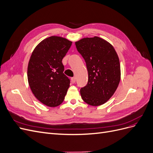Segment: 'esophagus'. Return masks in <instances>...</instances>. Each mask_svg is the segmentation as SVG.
Here are the masks:
<instances>
[{
  "mask_svg": "<svg viewBox=\"0 0 153 153\" xmlns=\"http://www.w3.org/2000/svg\"><path fill=\"white\" fill-rule=\"evenodd\" d=\"M71 82L73 83V84H74V83H75L76 82V77H73L71 78Z\"/></svg>",
  "mask_w": 153,
  "mask_h": 153,
  "instance_id": "1",
  "label": "esophagus"
}]
</instances>
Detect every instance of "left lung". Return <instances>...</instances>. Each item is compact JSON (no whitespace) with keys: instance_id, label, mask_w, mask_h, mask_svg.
I'll return each instance as SVG.
<instances>
[{"instance_id":"8db88e82","label":"left lung","mask_w":153,"mask_h":153,"mask_svg":"<svg viewBox=\"0 0 153 153\" xmlns=\"http://www.w3.org/2000/svg\"><path fill=\"white\" fill-rule=\"evenodd\" d=\"M75 45L88 71L87 84L80 89L82 98L92 106L103 105L113 96L121 80L117 52L108 41L97 36L82 38Z\"/></svg>"}]
</instances>
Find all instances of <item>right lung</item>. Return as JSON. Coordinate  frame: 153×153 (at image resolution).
<instances>
[{"label":"right lung","instance_id":"right-lung-1","mask_svg":"<svg viewBox=\"0 0 153 153\" xmlns=\"http://www.w3.org/2000/svg\"><path fill=\"white\" fill-rule=\"evenodd\" d=\"M72 42L60 36H50L36 46L27 68V78L32 93L50 107L61 105L70 84L63 71L62 61Z\"/></svg>","mask_w":153,"mask_h":153}]
</instances>
